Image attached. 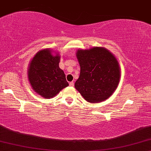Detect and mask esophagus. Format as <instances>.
Returning a JSON list of instances; mask_svg holds the SVG:
<instances>
[{
  "label": "esophagus",
  "instance_id": "1",
  "mask_svg": "<svg viewBox=\"0 0 151 151\" xmlns=\"http://www.w3.org/2000/svg\"><path fill=\"white\" fill-rule=\"evenodd\" d=\"M69 85H70V87L73 86V85H74V83H73V82H70V83H69Z\"/></svg>",
  "mask_w": 151,
  "mask_h": 151
}]
</instances>
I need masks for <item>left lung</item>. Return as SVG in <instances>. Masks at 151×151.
<instances>
[{"label": "left lung", "instance_id": "left-lung-1", "mask_svg": "<svg viewBox=\"0 0 151 151\" xmlns=\"http://www.w3.org/2000/svg\"><path fill=\"white\" fill-rule=\"evenodd\" d=\"M81 73L76 89L87 101L99 103L109 99L120 79V67L113 53L103 47L79 49L76 53Z\"/></svg>", "mask_w": 151, "mask_h": 151}]
</instances>
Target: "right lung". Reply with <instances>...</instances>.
Returning <instances> with one entry per match:
<instances>
[{
  "label": "right lung",
  "mask_w": 151,
  "mask_h": 151,
  "mask_svg": "<svg viewBox=\"0 0 151 151\" xmlns=\"http://www.w3.org/2000/svg\"><path fill=\"white\" fill-rule=\"evenodd\" d=\"M60 55L50 48L38 51L31 59L27 70L28 80L35 92L52 99L68 86L64 72L59 66Z\"/></svg>",
  "instance_id": "1"
}]
</instances>
